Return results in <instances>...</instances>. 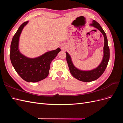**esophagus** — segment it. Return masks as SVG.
Wrapping results in <instances>:
<instances>
[{"instance_id":"obj_1","label":"esophagus","mask_w":123,"mask_h":123,"mask_svg":"<svg viewBox=\"0 0 123 123\" xmlns=\"http://www.w3.org/2000/svg\"><path fill=\"white\" fill-rule=\"evenodd\" d=\"M65 48H64V47H62V49H65Z\"/></svg>"}]
</instances>
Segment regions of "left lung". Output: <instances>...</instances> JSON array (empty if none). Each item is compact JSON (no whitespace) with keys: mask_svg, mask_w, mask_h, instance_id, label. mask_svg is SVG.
Listing matches in <instances>:
<instances>
[{"mask_svg":"<svg viewBox=\"0 0 123 123\" xmlns=\"http://www.w3.org/2000/svg\"><path fill=\"white\" fill-rule=\"evenodd\" d=\"M90 25L98 29L102 33L104 37L103 57L101 62L97 67L91 70L84 71L80 70L74 65L70 54L67 52H66L67 62L71 74L77 80L84 81V82H90V81H93L98 79L105 71L110 57V50L108 45V40L105 32H104L102 27L98 22L94 20L92 21V23L90 24Z\"/></svg>","mask_w":123,"mask_h":123,"instance_id":"8db88e82","label":"left lung"}]
</instances>
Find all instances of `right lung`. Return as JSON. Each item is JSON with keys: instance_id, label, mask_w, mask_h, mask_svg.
<instances>
[{"instance_id": "add662e5", "label": "right lung", "mask_w": 123, "mask_h": 123, "mask_svg": "<svg viewBox=\"0 0 123 123\" xmlns=\"http://www.w3.org/2000/svg\"><path fill=\"white\" fill-rule=\"evenodd\" d=\"M28 22L22 24L14 35L11 44L10 57L13 67L22 79L28 82L35 83L48 76L51 62L61 50L58 48L35 58H29L21 53L19 49V37Z\"/></svg>"}]
</instances>
